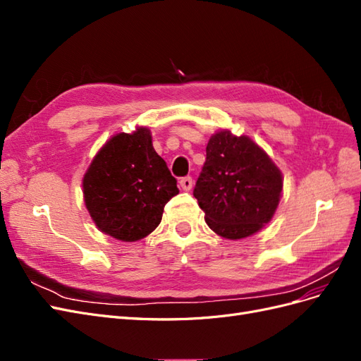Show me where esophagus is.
Listing matches in <instances>:
<instances>
[{"mask_svg": "<svg viewBox=\"0 0 361 361\" xmlns=\"http://www.w3.org/2000/svg\"><path fill=\"white\" fill-rule=\"evenodd\" d=\"M179 185H180V188H182L183 191H190V190L192 188V178H190V176L182 178V179L179 180Z\"/></svg>", "mask_w": 361, "mask_h": 361, "instance_id": "34e87169", "label": "esophagus"}]
</instances>
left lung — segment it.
Instances as JSON below:
<instances>
[{"instance_id":"1","label":"left lung","mask_w":361,"mask_h":361,"mask_svg":"<svg viewBox=\"0 0 361 361\" xmlns=\"http://www.w3.org/2000/svg\"><path fill=\"white\" fill-rule=\"evenodd\" d=\"M281 191L280 169L250 137L228 129L211 135L194 197L216 235L243 239L257 233L274 216Z\"/></svg>"}]
</instances>
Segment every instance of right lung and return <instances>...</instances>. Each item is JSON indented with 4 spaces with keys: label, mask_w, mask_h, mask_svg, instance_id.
<instances>
[{
    "label": "right lung",
    "mask_w": 361,
    "mask_h": 361,
    "mask_svg": "<svg viewBox=\"0 0 361 361\" xmlns=\"http://www.w3.org/2000/svg\"><path fill=\"white\" fill-rule=\"evenodd\" d=\"M87 211L101 232L134 243L158 227L164 206L179 194L176 179L154 149L149 128L113 135L82 178Z\"/></svg>",
    "instance_id": "right-lung-1"
}]
</instances>
